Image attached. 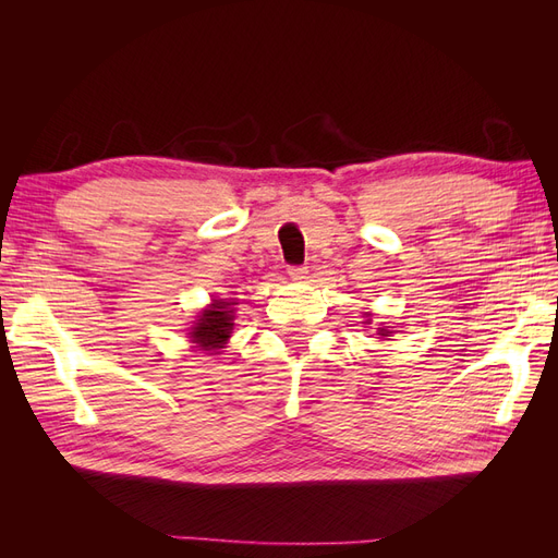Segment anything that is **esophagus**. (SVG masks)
Here are the masks:
<instances>
[{"label":"esophagus","mask_w":558,"mask_h":558,"mask_svg":"<svg viewBox=\"0 0 558 558\" xmlns=\"http://www.w3.org/2000/svg\"><path fill=\"white\" fill-rule=\"evenodd\" d=\"M307 275H310V269H307L305 265H293V267H289V277H291L293 281L307 279Z\"/></svg>","instance_id":"esophagus-1"}]
</instances>
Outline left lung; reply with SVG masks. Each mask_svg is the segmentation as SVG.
Instances as JSON below:
<instances>
[{
  "mask_svg": "<svg viewBox=\"0 0 558 558\" xmlns=\"http://www.w3.org/2000/svg\"><path fill=\"white\" fill-rule=\"evenodd\" d=\"M365 324H369V318L365 320ZM377 335H381V337H391V330H388V328L384 326V328H377Z\"/></svg>",
  "mask_w": 558,
  "mask_h": 558,
  "instance_id": "8db88e82",
  "label": "left lung"
}]
</instances>
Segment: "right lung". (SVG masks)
<instances>
[{"label":"right lung","mask_w":558,"mask_h":558,"mask_svg":"<svg viewBox=\"0 0 558 558\" xmlns=\"http://www.w3.org/2000/svg\"><path fill=\"white\" fill-rule=\"evenodd\" d=\"M232 305L238 302L232 300H214L207 310H202L197 320L191 328V342L195 349H202L207 353H218L221 351L232 332V320H234V310Z\"/></svg>","instance_id":"obj_1"}]
</instances>
